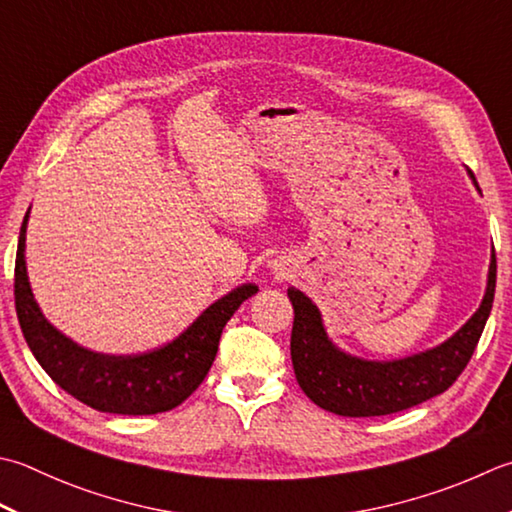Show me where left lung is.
I'll return each instance as SVG.
<instances>
[{
	"instance_id": "1",
	"label": "left lung",
	"mask_w": 512,
	"mask_h": 512,
	"mask_svg": "<svg viewBox=\"0 0 512 512\" xmlns=\"http://www.w3.org/2000/svg\"><path fill=\"white\" fill-rule=\"evenodd\" d=\"M468 175L475 182L470 170ZM495 282L497 259L493 250L486 293L473 317L439 346L388 362L350 355L335 346L326 333L319 308L302 290L290 286L288 297L295 310L290 359L297 384L319 408L342 417L390 415L442 395L455 384L475 353L493 308Z\"/></svg>"
}]
</instances>
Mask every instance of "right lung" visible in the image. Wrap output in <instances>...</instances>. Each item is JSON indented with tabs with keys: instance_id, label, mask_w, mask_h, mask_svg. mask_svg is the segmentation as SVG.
Wrapping results in <instances>:
<instances>
[{
	"instance_id": "add662e5",
	"label": "right lung",
	"mask_w": 512,
	"mask_h": 512,
	"mask_svg": "<svg viewBox=\"0 0 512 512\" xmlns=\"http://www.w3.org/2000/svg\"><path fill=\"white\" fill-rule=\"evenodd\" d=\"M28 213L17 244L15 308L26 344L48 377L82 404L115 415L166 413L193 395L215 362L226 322L259 288L255 284L233 288L182 335L159 348L137 355L95 353L57 330L35 302L24 255Z\"/></svg>"
}]
</instances>
